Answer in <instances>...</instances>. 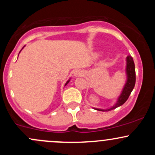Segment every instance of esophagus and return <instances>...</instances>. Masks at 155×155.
Returning <instances> with one entry per match:
<instances>
[{
  "mask_svg": "<svg viewBox=\"0 0 155 155\" xmlns=\"http://www.w3.org/2000/svg\"><path fill=\"white\" fill-rule=\"evenodd\" d=\"M82 74H83V72H82V70H76V72H75L74 76H75V77H79V76H82Z\"/></svg>",
  "mask_w": 155,
  "mask_h": 155,
  "instance_id": "1",
  "label": "esophagus"
}]
</instances>
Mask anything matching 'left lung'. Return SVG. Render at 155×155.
Listing matches in <instances>:
<instances>
[{
	"label": "left lung",
	"mask_w": 155,
	"mask_h": 155,
	"mask_svg": "<svg viewBox=\"0 0 155 155\" xmlns=\"http://www.w3.org/2000/svg\"><path fill=\"white\" fill-rule=\"evenodd\" d=\"M126 75H127V81L124 84V87L121 91V94L118 96L117 99L116 103L114 104L112 107L109 109H98V108H94V109L98 111H102V112H107V111L112 110L116 108L121 107V105L126 102L127 100L129 97L130 94L132 92L133 89L135 86L136 83V71H135V64H134V59L131 56H127L126 58Z\"/></svg>",
	"instance_id": "1"
}]
</instances>
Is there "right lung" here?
<instances>
[{
  "mask_svg": "<svg viewBox=\"0 0 155 155\" xmlns=\"http://www.w3.org/2000/svg\"><path fill=\"white\" fill-rule=\"evenodd\" d=\"M24 47H25V46H24ZM24 47H23V48H24ZM22 48H21V49H22ZM19 53H20V51H19ZM70 79H69V80H68V82H66V83H65L64 86H66V85H68V84L69 83V82H70Z\"/></svg>",
  "mask_w": 155,
  "mask_h": 155,
  "instance_id": "obj_1",
  "label": "right lung"
}]
</instances>
